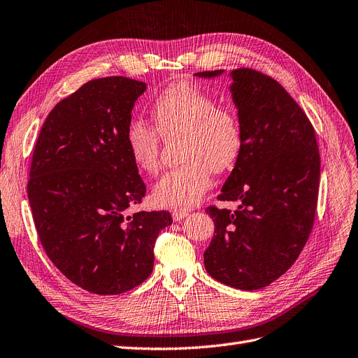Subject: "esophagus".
I'll use <instances>...</instances> for the list:
<instances>
[{
	"label": "esophagus",
	"mask_w": 358,
	"mask_h": 358,
	"mask_svg": "<svg viewBox=\"0 0 358 358\" xmlns=\"http://www.w3.org/2000/svg\"><path fill=\"white\" fill-rule=\"evenodd\" d=\"M189 213L188 212H182V210H176V212H173V215H171V216H173V220L175 222H179V220H182V219H185V217H187Z\"/></svg>",
	"instance_id": "esophagus-1"
}]
</instances>
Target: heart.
I'll return each instance as SVG.
<instances>
[{
	"instance_id": "obj_1",
	"label": "heart",
	"mask_w": 358,
	"mask_h": 358,
	"mask_svg": "<svg viewBox=\"0 0 358 358\" xmlns=\"http://www.w3.org/2000/svg\"><path fill=\"white\" fill-rule=\"evenodd\" d=\"M154 127L133 121L126 131V148L133 164L148 175L159 169V136L180 138L182 166L169 170L154 187L155 201L173 210L199 203L212 185L213 173L237 164L244 145L238 115L219 106L213 96L192 84L178 83L159 94L151 108Z\"/></svg>"
}]
</instances>
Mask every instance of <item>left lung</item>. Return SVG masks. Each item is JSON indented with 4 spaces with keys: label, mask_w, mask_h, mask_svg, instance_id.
Returning <instances> with one entry per match:
<instances>
[{
    "label": "left lung",
    "mask_w": 358,
    "mask_h": 358,
    "mask_svg": "<svg viewBox=\"0 0 358 358\" xmlns=\"http://www.w3.org/2000/svg\"><path fill=\"white\" fill-rule=\"evenodd\" d=\"M222 72L195 76L213 78ZM229 76L244 145L217 200L240 206L234 212L206 208L215 234L204 252V266L227 286L257 290L286 273L310 237L320 154L311 121L280 83L250 68L234 69Z\"/></svg>",
    "instance_id": "left-lung-1"
}]
</instances>
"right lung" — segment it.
I'll return each mask as SVG.
<instances>
[{"instance_id": "add662e5", "label": "right lung", "mask_w": 358, "mask_h": 358, "mask_svg": "<svg viewBox=\"0 0 358 358\" xmlns=\"http://www.w3.org/2000/svg\"><path fill=\"white\" fill-rule=\"evenodd\" d=\"M146 84L126 77L85 83L47 115L36 139L28 199L40 241L73 285L120 294L154 268L170 213L129 210L146 187L126 148L131 109Z\"/></svg>"}]
</instances>
